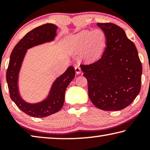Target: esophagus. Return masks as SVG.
<instances>
[{
	"instance_id": "esophagus-1",
	"label": "esophagus",
	"mask_w": 150,
	"mask_h": 150,
	"mask_svg": "<svg viewBox=\"0 0 150 150\" xmlns=\"http://www.w3.org/2000/svg\"><path fill=\"white\" fill-rule=\"evenodd\" d=\"M75 72H76V73H77V74H80V73H81V69L79 65L75 66Z\"/></svg>"
}]
</instances>
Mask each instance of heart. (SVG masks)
Instances as JSON below:
<instances>
[{
  "label": "heart",
  "mask_w": 150,
  "mask_h": 150,
  "mask_svg": "<svg viewBox=\"0 0 150 150\" xmlns=\"http://www.w3.org/2000/svg\"><path fill=\"white\" fill-rule=\"evenodd\" d=\"M106 44V35L103 30H83L68 38L65 48L69 54L81 52L83 58L94 62L103 54Z\"/></svg>",
  "instance_id": "obj_1"
}]
</instances>
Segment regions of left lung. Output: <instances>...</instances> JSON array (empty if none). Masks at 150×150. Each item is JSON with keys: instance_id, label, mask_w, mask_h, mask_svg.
<instances>
[{"instance_id": "left-lung-1", "label": "left lung", "mask_w": 150, "mask_h": 150, "mask_svg": "<svg viewBox=\"0 0 150 150\" xmlns=\"http://www.w3.org/2000/svg\"><path fill=\"white\" fill-rule=\"evenodd\" d=\"M106 35L99 59L81 65L91 102L103 110H120L133 102L141 88L142 66L135 44L120 26L97 23Z\"/></svg>"}]
</instances>
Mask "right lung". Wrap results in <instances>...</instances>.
<instances>
[{
	"label": "right lung",
	"mask_w": 150,
	"mask_h": 150,
	"mask_svg": "<svg viewBox=\"0 0 150 150\" xmlns=\"http://www.w3.org/2000/svg\"><path fill=\"white\" fill-rule=\"evenodd\" d=\"M57 29V26L53 24H45L35 28L20 40L11 54L6 71L10 96L20 110L32 117L44 118L57 112L63 106L66 88L75 75L74 67L70 66L54 81L49 95L41 103H28L20 96L18 87V74L27 50L54 40Z\"/></svg>",
	"instance_id": "add662e5"
}]
</instances>
